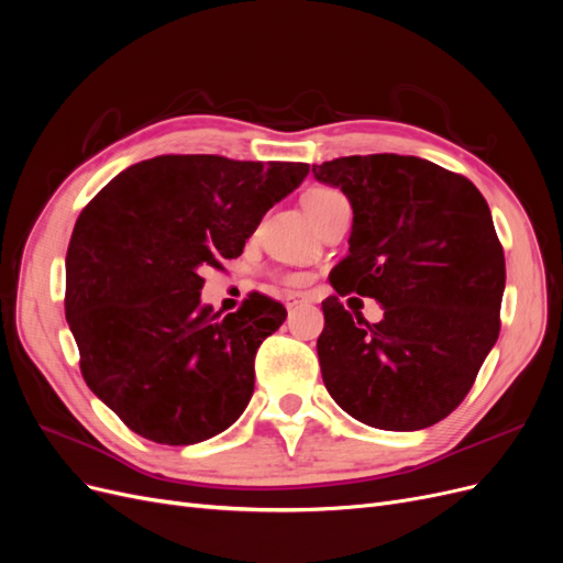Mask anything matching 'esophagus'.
<instances>
[{
	"instance_id": "34e87169",
	"label": "esophagus",
	"mask_w": 563,
	"mask_h": 563,
	"mask_svg": "<svg viewBox=\"0 0 563 563\" xmlns=\"http://www.w3.org/2000/svg\"><path fill=\"white\" fill-rule=\"evenodd\" d=\"M300 302H308V296L300 294V291H288V294L284 296V305H286L288 310H294L296 305H300Z\"/></svg>"
}]
</instances>
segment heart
<instances>
[{
	"mask_svg": "<svg viewBox=\"0 0 563 563\" xmlns=\"http://www.w3.org/2000/svg\"><path fill=\"white\" fill-rule=\"evenodd\" d=\"M345 197L340 195L335 187H327V185H319V187H312V190L305 192L302 197V203H305V211L310 213V218H319L323 211H327L329 207H333L335 201H343ZM282 279L286 284H298V277L296 275H282Z\"/></svg>",
	"mask_w": 563,
	"mask_h": 563,
	"instance_id": "obj_1",
	"label": "heart"
}]
</instances>
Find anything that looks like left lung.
<instances>
[{
  "label": "left lung",
  "mask_w": 563,
  "mask_h": 563,
  "mask_svg": "<svg viewBox=\"0 0 563 563\" xmlns=\"http://www.w3.org/2000/svg\"><path fill=\"white\" fill-rule=\"evenodd\" d=\"M352 203L350 253L321 302V378L345 413L391 432L424 430L463 404L500 333L505 253L465 176L401 155L312 166ZM376 297L368 324L339 298Z\"/></svg>",
  "instance_id": "8db88e82"
}]
</instances>
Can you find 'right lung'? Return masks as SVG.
<instances>
[{"label":"right lung","mask_w":563,"mask_h":563,"mask_svg":"<svg viewBox=\"0 0 563 563\" xmlns=\"http://www.w3.org/2000/svg\"><path fill=\"white\" fill-rule=\"evenodd\" d=\"M300 162L162 155L129 166L79 213L65 255V317L93 395L129 430L190 446L228 430L255 383V352L286 308L251 294L220 317L201 269L242 255Z\"/></svg>","instance_id":"add662e5"}]
</instances>
